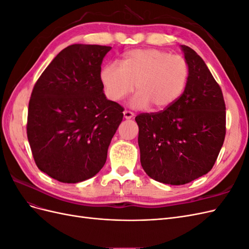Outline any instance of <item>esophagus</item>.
<instances>
[{
	"label": "esophagus",
	"mask_w": 249,
	"mask_h": 249,
	"mask_svg": "<svg viewBox=\"0 0 249 249\" xmlns=\"http://www.w3.org/2000/svg\"><path fill=\"white\" fill-rule=\"evenodd\" d=\"M124 116L125 119H131L132 117H134V113L131 112V111L124 110Z\"/></svg>",
	"instance_id": "obj_1"
}]
</instances>
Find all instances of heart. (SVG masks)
<instances>
[{
    "label": "heart",
    "instance_id": "1",
    "mask_svg": "<svg viewBox=\"0 0 249 249\" xmlns=\"http://www.w3.org/2000/svg\"><path fill=\"white\" fill-rule=\"evenodd\" d=\"M189 64L182 56L157 49L126 52L122 65L108 63L101 71V81L110 100L119 102L136 87L133 108L165 109L183 94L189 80ZM137 85L135 86L134 84Z\"/></svg>",
    "mask_w": 249,
    "mask_h": 249
}]
</instances>
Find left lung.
<instances>
[{
    "mask_svg": "<svg viewBox=\"0 0 249 249\" xmlns=\"http://www.w3.org/2000/svg\"><path fill=\"white\" fill-rule=\"evenodd\" d=\"M180 48L190 70L183 94L160 112L135 117L142 168L169 185H185L208 173L225 137L221 88L196 52Z\"/></svg>",
    "mask_w": 249,
    "mask_h": 249,
    "instance_id": "8db88e82",
    "label": "left lung"
}]
</instances>
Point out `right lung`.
<instances>
[{"instance_id": "right-lung-1", "label": "right lung", "mask_w": 249, "mask_h": 249, "mask_svg": "<svg viewBox=\"0 0 249 249\" xmlns=\"http://www.w3.org/2000/svg\"><path fill=\"white\" fill-rule=\"evenodd\" d=\"M111 47L71 44L53 59L29 102L27 136L34 161L59 182L94 177L106 163L124 108L107 100L101 81Z\"/></svg>"}]
</instances>
